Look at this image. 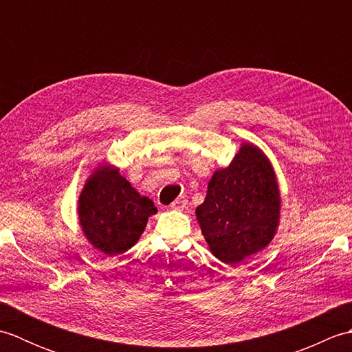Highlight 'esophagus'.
<instances>
[{"label":"esophagus","instance_id":"esophagus-1","mask_svg":"<svg viewBox=\"0 0 352 352\" xmlns=\"http://www.w3.org/2000/svg\"><path fill=\"white\" fill-rule=\"evenodd\" d=\"M186 206H188V199H184V198H178V199H175L174 203L170 204V208H174V210H184L186 208Z\"/></svg>","mask_w":352,"mask_h":352}]
</instances>
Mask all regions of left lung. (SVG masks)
Masks as SVG:
<instances>
[{
	"instance_id": "left-lung-1",
	"label": "left lung",
	"mask_w": 352,
	"mask_h": 352,
	"mask_svg": "<svg viewBox=\"0 0 352 352\" xmlns=\"http://www.w3.org/2000/svg\"><path fill=\"white\" fill-rule=\"evenodd\" d=\"M280 210L271 162L258 146L243 142L230 166L214 170L195 214L213 256L234 266L271 243Z\"/></svg>"
}]
</instances>
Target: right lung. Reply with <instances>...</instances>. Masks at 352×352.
Returning <instances> with one entry per match:
<instances>
[{
    "mask_svg": "<svg viewBox=\"0 0 352 352\" xmlns=\"http://www.w3.org/2000/svg\"><path fill=\"white\" fill-rule=\"evenodd\" d=\"M157 207L133 188L113 164H100L78 197L81 231L95 250L115 257L129 251L144 233Z\"/></svg>",
    "mask_w": 352,
    "mask_h": 352,
    "instance_id": "obj_1",
    "label": "right lung"
}]
</instances>
